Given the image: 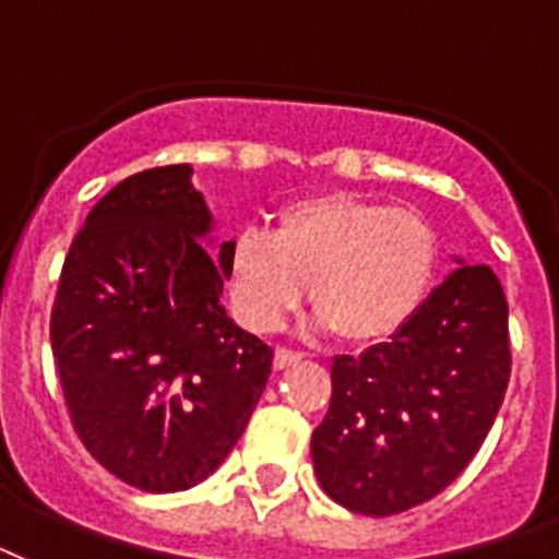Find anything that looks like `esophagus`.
Segmentation results:
<instances>
[{"mask_svg": "<svg viewBox=\"0 0 559 559\" xmlns=\"http://www.w3.org/2000/svg\"><path fill=\"white\" fill-rule=\"evenodd\" d=\"M298 359H301V354H298V350H289V348H275V359H272V366L278 368V371H284V368L296 366Z\"/></svg>", "mask_w": 559, "mask_h": 559, "instance_id": "34e87169", "label": "esophagus"}]
</instances>
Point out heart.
Wrapping results in <instances>:
<instances>
[{
	"label": "heart",
	"mask_w": 559,
	"mask_h": 559,
	"mask_svg": "<svg viewBox=\"0 0 559 559\" xmlns=\"http://www.w3.org/2000/svg\"><path fill=\"white\" fill-rule=\"evenodd\" d=\"M435 272L438 235L424 214L354 193L289 202L272 235L246 228L226 252L228 298L246 328H281L310 284L319 328L350 345L394 340L424 307Z\"/></svg>",
	"instance_id": "b5f03b06"
}]
</instances>
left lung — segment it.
I'll list each match as a JSON object with an SVG mask.
<instances>
[{
    "mask_svg": "<svg viewBox=\"0 0 559 559\" xmlns=\"http://www.w3.org/2000/svg\"><path fill=\"white\" fill-rule=\"evenodd\" d=\"M461 266L417 316L359 357H336L331 408L310 452L333 502L391 516L467 467L511 380L508 301L490 266Z\"/></svg>",
    "mask_w": 559,
    "mask_h": 559,
    "instance_id": "8db88e82",
    "label": "left lung"
}]
</instances>
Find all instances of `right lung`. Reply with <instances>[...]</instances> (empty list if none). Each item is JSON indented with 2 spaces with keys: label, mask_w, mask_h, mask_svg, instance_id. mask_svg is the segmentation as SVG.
Masks as SVG:
<instances>
[{
  "label": "right lung",
  "mask_w": 559,
  "mask_h": 559,
  "mask_svg": "<svg viewBox=\"0 0 559 559\" xmlns=\"http://www.w3.org/2000/svg\"><path fill=\"white\" fill-rule=\"evenodd\" d=\"M191 165L118 182L72 240L51 310V350L92 459L147 493L200 485L243 435L272 348L219 301L228 243Z\"/></svg>",
  "instance_id": "1"
}]
</instances>
